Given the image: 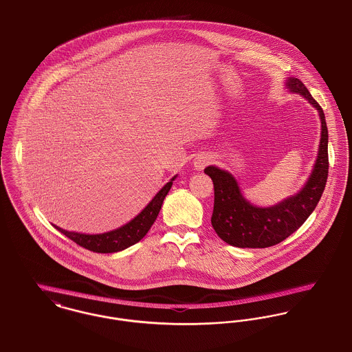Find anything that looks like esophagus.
<instances>
[{"label":"esophagus","instance_id":"esophagus-1","mask_svg":"<svg viewBox=\"0 0 352 352\" xmlns=\"http://www.w3.org/2000/svg\"><path fill=\"white\" fill-rule=\"evenodd\" d=\"M212 161V158L208 155V154H198L195 158H194V161H192V164H194V167H195V170H204L205 168V166H208L209 163Z\"/></svg>","mask_w":352,"mask_h":352}]
</instances>
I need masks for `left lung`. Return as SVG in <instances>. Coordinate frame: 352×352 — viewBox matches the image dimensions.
Masks as SVG:
<instances>
[{
    "label": "left lung",
    "instance_id": "1",
    "mask_svg": "<svg viewBox=\"0 0 352 352\" xmlns=\"http://www.w3.org/2000/svg\"><path fill=\"white\" fill-rule=\"evenodd\" d=\"M285 88L302 96L316 109L320 123L318 157L304 186L272 206H256L243 197L232 173L217 166H208L214 185V209L212 225L218 237L237 248H268L284 241L305 222L315 210L324 191L328 177V130L324 112L298 78H288Z\"/></svg>",
    "mask_w": 352,
    "mask_h": 352
}]
</instances>
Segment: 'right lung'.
Wrapping results in <instances>:
<instances>
[{"label":"right lung","mask_w":352,"mask_h":352,"mask_svg":"<svg viewBox=\"0 0 352 352\" xmlns=\"http://www.w3.org/2000/svg\"><path fill=\"white\" fill-rule=\"evenodd\" d=\"M177 177L178 175H174L162 189L154 195V198L147 204V206L138 216L134 217L131 221H129L127 223L122 225L118 229L109 230L106 233H99V234H85L79 232H68L56 225L54 226L64 236H67L68 239H71L72 241H75L88 250H92L96 253H115V252L124 250L129 246L139 243L147 234V232L150 230V228L153 226V223L155 222L157 217L160 214L163 201L173 186V181Z\"/></svg>","instance_id":"obj_1"}]
</instances>
